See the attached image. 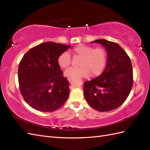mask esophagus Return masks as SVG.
Segmentation results:
<instances>
[{"label": "esophagus", "instance_id": "esophagus-1", "mask_svg": "<svg viewBox=\"0 0 150 150\" xmlns=\"http://www.w3.org/2000/svg\"><path fill=\"white\" fill-rule=\"evenodd\" d=\"M67 80L69 81H71V78H67Z\"/></svg>", "mask_w": 150, "mask_h": 150}]
</instances>
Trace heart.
<instances>
[{
	"label": "heart",
	"instance_id": "obj_1",
	"mask_svg": "<svg viewBox=\"0 0 150 150\" xmlns=\"http://www.w3.org/2000/svg\"><path fill=\"white\" fill-rule=\"evenodd\" d=\"M75 56L81 57L79 68L70 67L65 71L64 75L67 78H79L87 77L91 73L93 76L100 75L107 62V52L101 47L93 46L83 44L77 45L71 51ZM71 57L67 52H62L57 58V64L62 69L69 66Z\"/></svg>",
	"mask_w": 150,
	"mask_h": 150
}]
</instances>
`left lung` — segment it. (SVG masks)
I'll return each mask as SVG.
<instances>
[{
  "mask_svg": "<svg viewBox=\"0 0 150 150\" xmlns=\"http://www.w3.org/2000/svg\"><path fill=\"white\" fill-rule=\"evenodd\" d=\"M108 54L105 70L97 78L84 83L86 101L94 110L110 111L118 108L129 96L132 89L133 67L129 57L118 44L98 39Z\"/></svg>",
  "mask_w": 150,
  "mask_h": 150,
  "instance_id": "8db88e82",
  "label": "left lung"
}]
</instances>
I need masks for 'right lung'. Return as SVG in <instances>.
Returning <instances> with one entry per match:
<instances>
[{"instance_id": "1", "label": "right lung", "mask_w": 150, "mask_h": 150, "mask_svg": "<svg viewBox=\"0 0 150 150\" xmlns=\"http://www.w3.org/2000/svg\"><path fill=\"white\" fill-rule=\"evenodd\" d=\"M71 46L46 42L27 52L18 69L21 94L35 110L52 112L65 103L69 95V81L62 76L57 58Z\"/></svg>"}]
</instances>
